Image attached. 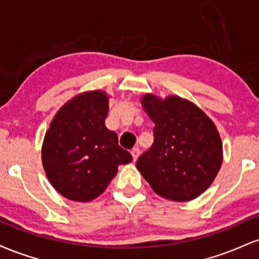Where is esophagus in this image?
Listing matches in <instances>:
<instances>
[{
  "label": "esophagus",
  "instance_id": "esophagus-1",
  "mask_svg": "<svg viewBox=\"0 0 259 259\" xmlns=\"http://www.w3.org/2000/svg\"><path fill=\"white\" fill-rule=\"evenodd\" d=\"M139 154H140V150H139V148H138V147L133 148V150H132V156H133L134 162H136V159H138Z\"/></svg>",
  "mask_w": 259,
  "mask_h": 259
}]
</instances>
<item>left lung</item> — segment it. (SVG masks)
<instances>
[{
	"label": "left lung",
	"mask_w": 259,
	"mask_h": 259,
	"mask_svg": "<svg viewBox=\"0 0 259 259\" xmlns=\"http://www.w3.org/2000/svg\"><path fill=\"white\" fill-rule=\"evenodd\" d=\"M142 105L154 123L153 144L136 167L156 194L185 202L206 191L221 169L223 145L213 121L189 101L146 95Z\"/></svg>",
	"instance_id": "left-lung-1"
}]
</instances>
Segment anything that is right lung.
<instances>
[{"label": "right lung", "mask_w": 259, "mask_h": 259, "mask_svg": "<svg viewBox=\"0 0 259 259\" xmlns=\"http://www.w3.org/2000/svg\"><path fill=\"white\" fill-rule=\"evenodd\" d=\"M107 113L106 94L85 92L59 109L46 133L44 169L52 186L69 200H94L115 177L118 165L133 160L117 134L106 127Z\"/></svg>", "instance_id": "obj_1"}]
</instances>
